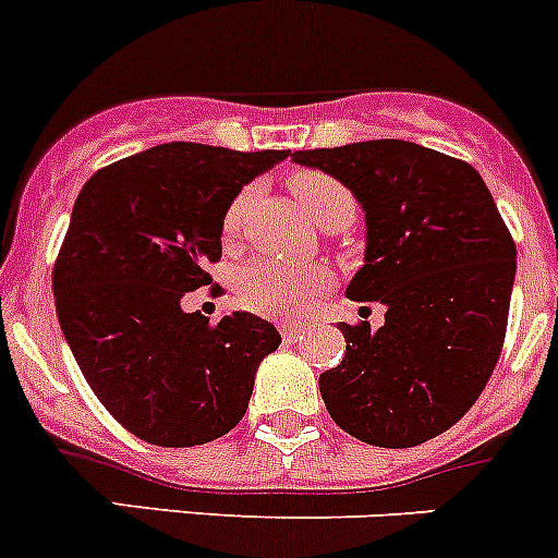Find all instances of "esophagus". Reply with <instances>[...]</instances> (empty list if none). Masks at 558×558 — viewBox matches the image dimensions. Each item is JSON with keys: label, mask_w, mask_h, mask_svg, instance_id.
I'll return each instance as SVG.
<instances>
[{"label": "esophagus", "mask_w": 558, "mask_h": 558, "mask_svg": "<svg viewBox=\"0 0 558 558\" xmlns=\"http://www.w3.org/2000/svg\"><path fill=\"white\" fill-rule=\"evenodd\" d=\"M304 331H306V326H299V323H284V326H282V337L288 339V342L299 339Z\"/></svg>", "instance_id": "34e87169"}]
</instances>
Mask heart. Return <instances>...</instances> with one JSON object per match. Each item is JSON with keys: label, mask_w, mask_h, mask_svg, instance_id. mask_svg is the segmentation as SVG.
Segmentation results:
<instances>
[{"label": "heart", "mask_w": 558, "mask_h": 558, "mask_svg": "<svg viewBox=\"0 0 558 558\" xmlns=\"http://www.w3.org/2000/svg\"><path fill=\"white\" fill-rule=\"evenodd\" d=\"M288 189L293 191L295 203L304 210L306 219L315 221V225L326 227L337 219H353V194L331 174L304 169V172L290 174ZM252 196V189H243L232 196V203L225 210V219H221L225 238L238 235ZM326 284L328 270L317 268V265L299 268V265L274 263V259H254L238 276V295L248 310L274 317H290L304 312L312 295L320 293Z\"/></svg>", "instance_id": "b5f03b06"}]
</instances>
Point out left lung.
Returning a JSON list of instances; mask_svg holds the SVG:
<instances>
[{
	"label": "left lung",
	"mask_w": 558,
	"mask_h": 558,
	"mask_svg": "<svg viewBox=\"0 0 558 558\" xmlns=\"http://www.w3.org/2000/svg\"><path fill=\"white\" fill-rule=\"evenodd\" d=\"M364 210V265L350 301L386 306L380 328L348 326L344 359L320 375L333 422L373 447L405 449L452 427L498 362L514 243L471 163L402 140L295 150Z\"/></svg>",
	"instance_id": "obj_1"
}]
</instances>
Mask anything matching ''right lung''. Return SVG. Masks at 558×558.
I'll return each instance as SVG.
<instances>
[{"label": "right lung", "instance_id": "1", "mask_svg": "<svg viewBox=\"0 0 558 558\" xmlns=\"http://www.w3.org/2000/svg\"><path fill=\"white\" fill-rule=\"evenodd\" d=\"M288 153L169 142L78 191L54 265L57 317L89 389L142 441L196 447L230 433L282 342L252 312L210 326L180 304L210 282L232 196Z\"/></svg>", "mask_w": 558, "mask_h": 558}]
</instances>
